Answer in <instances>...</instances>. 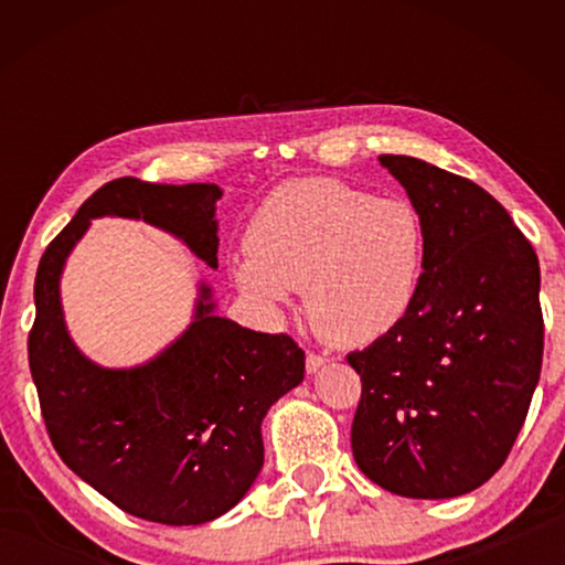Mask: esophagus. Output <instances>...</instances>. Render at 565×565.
<instances>
[{"label": "esophagus", "mask_w": 565, "mask_h": 565, "mask_svg": "<svg viewBox=\"0 0 565 565\" xmlns=\"http://www.w3.org/2000/svg\"><path fill=\"white\" fill-rule=\"evenodd\" d=\"M323 363H327V359H323L321 353H317V351L306 353V371H309V374H317V371L323 366Z\"/></svg>", "instance_id": "34e87169"}]
</instances>
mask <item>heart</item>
I'll use <instances>...</instances> for the list:
<instances>
[{"mask_svg": "<svg viewBox=\"0 0 565 565\" xmlns=\"http://www.w3.org/2000/svg\"><path fill=\"white\" fill-rule=\"evenodd\" d=\"M234 264L238 289L269 309L301 289L311 329L337 347H363L398 329L426 274V224L406 196H374L309 177L264 196Z\"/></svg>", "mask_w": 565, "mask_h": 565, "instance_id": "1", "label": "heart"}]
</instances>
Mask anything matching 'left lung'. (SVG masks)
<instances>
[{
  "instance_id": "1",
  "label": "left lung",
  "mask_w": 565,
  "mask_h": 565,
  "mask_svg": "<svg viewBox=\"0 0 565 565\" xmlns=\"http://www.w3.org/2000/svg\"><path fill=\"white\" fill-rule=\"evenodd\" d=\"M426 224V274L398 329L347 361L361 376L353 458L381 489L454 499L499 471L541 376V269L489 191L381 157Z\"/></svg>"
}]
</instances>
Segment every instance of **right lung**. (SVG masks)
I'll use <instances>...</instances> for the list:
<instances>
[{
	"label": "right lung",
	"instance_id": "obj_1",
	"mask_svg": "<svg viewBox=\"0 0 565 565\" xmlns=\"http://www.w3.org/2000/svg\"><path fill=\"white\" fill-rule=\"evenodd\" d=\"M216 184L107 181L42 254L30 371L52 446L121 511L167 525L214 521L244 499L264 466L262 420L301 384L303 351L289 333L214 317L202 286L194 323L137 369H102L64 329L60 274L89 218L127 216L167 228L216 269Z\"/></svg>",
	"mask_w": 565,
	"mask_h": 565
}]
</instances>
